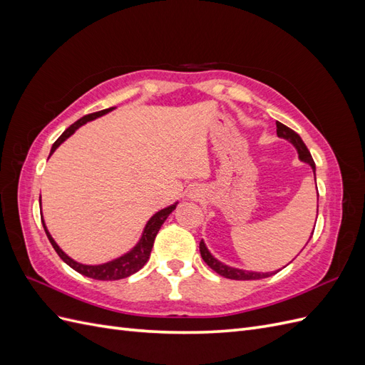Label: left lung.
<instances>
[{"mask_svg": "<svg viewBox=\"0 0 365 365\" xmlns=\"http://www.w3.org/2000/svg\"><path fill=\"white\" fill-rule=\"evenodd\" d=\"M275 125H277V135L280 138H284V140H288V141L292 143V145L297 149V152H298V157H300L302 161H304V163L311 165L312 170H314V175H315V163L312 160L311 152H309V149L306 148V145L303 143L302 137L298 135L297 132L292 130L291 128L280 123V121H275ZM200 251H201V257L204 259V262L208 264V267L212 268L215 272H217L219 275H222V277H225V279H231V280H259V279H267V277H269V275L277 272V271H275V272H254V271H244V269L227 267V264L216 260L212 256V254H210V251L207 250V247L204 244V240L200 242Z\"/></svg>", "mask_w": 365, "mask_h": 365, "instance_id": "obj_1", "label": "left lung"}]
</instances>
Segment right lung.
Here are the masks:
<instances>
[{"label":"right lung","mask_w":365,"mask_h":365,"mask_svg":"<svg viewBox=\"0 0 365 365\" xmlns=\"http://www.w3.org/2000/svg\"><path fill=\"white\" fill-rule=\"evenodd\" d=\"M114 108H108V109H103V111H98V113H93V114H88L82 118H79L77 121H74V123L63 130V134L53 143L51 146V150H50V155L51 153L56 150L62 143L67 140L70 135H73L76 129H79L82 125H85L86 121L90 120H94L97 117H102L105 114H108L109 111H113ZM39 202H41V196H39ZM176 208V204L173 205H169L168 208H163L160 210L158 213L153 215L149 220L148 224L145 227V231H143V236L140 239L138 244L132 248L129 252L123 254V256L115 259V260H111L108 263H103V264H82L79 262L73 260L71 257H68L67 254H65L59 247L56 242H54V239L51 237V235L48 233V230L46 227V224H43V219H42V225H43V230H46V235L50 240V244L53 245L54 251L58 252V256L68 264V267H71L74 271H77L82 275H86V277L90 279H96V280H120V279H126L129 277V275L135 274L137 271H140L143 267H145L146 262L149 260V256H150V251H152V247H153V240H155V236L160 231L161 225L164 224V220L168 219V216L173 212V210Z\"/></svg>","instance_id":"obj_1"}]
</instances>
